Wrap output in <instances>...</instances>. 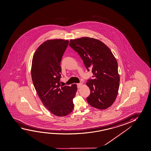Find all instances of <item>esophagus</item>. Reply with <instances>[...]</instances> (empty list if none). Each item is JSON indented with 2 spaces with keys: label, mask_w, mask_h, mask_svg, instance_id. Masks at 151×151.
Wrapping results in <instances>:
<instances>
[{
  "label": "esophagus",
  "mask_w": 151,
  "mask_h": 151,
  "mask_svg": "<svg viewBox=\"0 0 151 151\" xmlns=\"http://www.w3.org/2000/svg\"><path fill=\"white\" fill-rule=\"evenodd\" d=\"M82 86V84L81 83H80L77 84V86H78V88H81Z\"/></svg>",
  "instance_id": "esophagus-1"
}]
</instances>
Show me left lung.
<instances>
[{"mask_svg": "<svg viewBox=\"0 0 151 151\" xmlns=\"http://www.w3.org/2000/svg\"><path fill=\"white\" fill-rule=\"evenodd\" d=\"M69 46L93 74L94 78L86 83L91 91L88 102L100 110L109 108L116 98L120 80L117 61L110 49L100 40L89 37L71 39Z\"/></svg>", "mask_w": 151, "mask_h": 151, "instance_id": "left-lung-1", "label": "left lung"}]
</instances>
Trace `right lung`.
Segmentation results:
<instances>
[{"instance_id": "obj_1", "label": "right lung", "mask_w": 151, "mask_h": 151, "mask_svg": "<svg viewBox=\"0 0 151 151\" xmlns=\"http://www.w3.org/2000/svg\"><path fill=\"white\" fill-rule=\"evenodd\" d=\"M69 41L52 39L45 41L34 53L31 77L35 88L43 105L54 115L64 116L72 112L77 84L60 83V62Z\"/></svg>"}]
</instances>
